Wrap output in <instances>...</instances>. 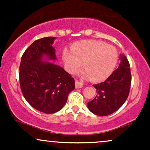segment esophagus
<instances>
[{
  "label": "esophagus",
  "mask_w": 150,
  "mask_h": 150,
  "mask_svg": "<svg viewBox=\"0 0 150 150\" xmlns=\"http://www.w3.org/2000/svg\"><path fill=\"white\" fill-rule=\"evenodd\" d=\"M82 87V82H80V81L75 80V87L77 89V88H81Z\"/></svg>",
  "instance_id": "obj_1"
}]
</instances>
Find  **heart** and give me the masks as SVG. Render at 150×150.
<instances>
[{
    "instance_id": "b5f03b06",
    "label": "heart",
    "mask_w": 150,
    "mask_h": 150,
    "mask_svg": "<svg viewBox=\"0 0 150 150\" xmlns=\"http://www.w3.org/2000/svg\"><path fill=\"white\" fill-rule=\"evenodd\" d=\"M63 60L68 71L75 73L82 66L86 71L82 75L94 82L104 80L113 73L117 61L118 52L113 46L97 40L82 41L65 49Z\"/></svg>"
}]
</instances>
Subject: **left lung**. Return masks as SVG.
Returning a JSON list of instances; mask_svg holds the SVG:
<instances>
[{"instance_id": "8db88e82", "label": "left lung", "mask_w": 150, "mask_h": 150, "mask_svg": "<svg viewBox=\"0 0 150 150\" xmlns=\"http://www.w3.org/2000/svg\"><path fill=\"white\" fill-rule=\"evenodd\" d=\"M118 68L107 80L94 85L97 95L87 103L91 112L100 116L114 113L126 101L131 84V73L129 62L123 54L120 55Z\"/></svg>"}]
</instances>
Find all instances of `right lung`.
Listing matches in <instances>:
<instances>
[{"label": "right lung", "instance_id": "add662e5", "mask_svg": "<svg viewBox=\"0 0 150 150\" xmlns=\"http://www.w3.org/2000/svg\"><path fill=\"white\" fill-rule=\"evenodd\" d=\"M56 37L38 39L22 55L20 65V83L22 94L32 107L45 113L59 111L68 94L75 89V80L56 61L53 44Z\"/></svg>", "mask_w": 150, "mask_h": 150}]
</instances>
